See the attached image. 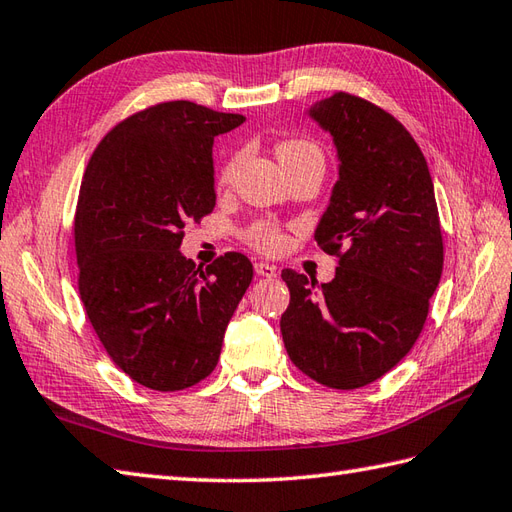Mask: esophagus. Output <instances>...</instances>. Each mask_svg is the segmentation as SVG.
Instances as JSON below:
<instances>
[{"mask_svg": "<svg viewBox=\"0 0 512 512\" xmlns=\"http://www.w3.org/2000/svg\"><path fill=\"white\" fill-rule=\"evenodd\" d=\"M255 273L259 277H277V268L273 264H266V262H255Z\"/></svg>", "mask_w": 512, "mask_h": 512, "instance_id": "obj_1", "label": "esophagus"}]
</instances>
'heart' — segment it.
Masks as SVG:
<instances>
[{"label":"heart","mask_w":512,"mask_h":512,"mask_svg":"<svg viewBox=\"0 0 512 512\" xmlns=\"http://www.w3.org/2000/svg\"><path fill=\"white\" fill-rule=\"evenodd\" d=\"M277 156L281 160V165L288 169H295L299 165H306V162H321L323 165V151L319 143H314L310 138H284L277 143ZM239 158L233 156L226 162L222 173H220V182L228 184L235 176ZM246 242L250 246H255L259 250H266V253H275L281 246H284V233L281 228L270 224V222H255L246 228Z\"/></svg>","instance_id":"b5f03b06"}]
</instances>
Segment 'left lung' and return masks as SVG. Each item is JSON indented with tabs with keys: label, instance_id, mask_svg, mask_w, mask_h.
<instances>
[{
	"label": "left lung",
	"instance_id": "left-lung-1",
	"mask_svg": "<svg viewBox=\"0 0 512 512\" xmlns=\"http://www.w3.org/2000/svg\"><path fill=\"white\" fill-rule=\"evenodd\" d=\"M310 114L339 149V180L314 233L339 268L321 286L281 270L290 290L281 336L303 374L358 389L418 341L444 264L440 215L427 160L398 118L350 92Z\"/></svg>",
	"mask_w": 512,
	"mask_h": 512
}]
</instances>
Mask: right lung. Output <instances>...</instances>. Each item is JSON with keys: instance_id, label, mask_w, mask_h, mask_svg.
Returning a JSON list of instances; mask_svg holds the SVG:
<instances>
[{"instance_id": "add662e5", "label": "right lung", "mask_w": 512, "mask_h": 512, "mask_svg": "<svg viewBox=\"0 0 512 512\" xmlns=\"http://www.w3.org/2000/svg\"><path fill=\"white\" fill-rule=\"evenodd\" d=\"M244 123L191 101L114 125L85 167L74 215L79 295L107 356L138 385L180 391L209 376L253 281L242 253L200 268L184 226L215 206L213 138Z\"/></svg>"}]
</instances>
